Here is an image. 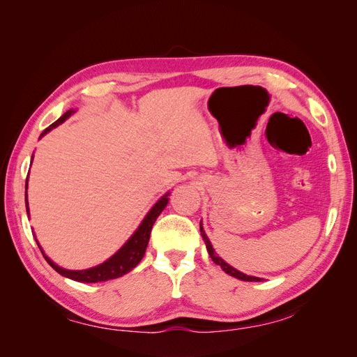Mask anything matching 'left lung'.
Listing matches in <instances>:
<instances>
[{
	"instance_id": "left-lung-1",
	"label": "left lung",
	"mask_w": 357,
	"mask_h": 357,
	"mask_svg": "<svg viewBox=\"0 0 357 357\" xmlns=\"http://www.w3.org/2000/svg\"><path fill=\"white\" fill-rule=\"evenodd\" d=\"M199 229H201V235H202V240H204V243H205V247H207V252H208L210 257L213 259V262H214L215 265H219L226 274L231 275V277L238 278V280H243V282H262V278L253 277V275H247V274L238 271V269H235L234 266H231L228 262H225L223 259H222L218 253L214 252V248H213V245H211V241L208 240L207 234H205V231H204V228H202V222L199 223Z\"/></svg>"
}]
</instances>
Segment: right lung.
<instances>
[{
	"label": "right lung",
	"instance_id": "1",
	"mask_svg": "<svg viewBox=\"0 0 357 357\" xmlns=\"http://www.w3.org/2000/svg\"><path fill=\"white\" fill-rule=\"evenodd\" d=\"M75 110H68L67 113H63L55 123H52L49 128H46L45 131L41 132L40 138L45 137L47 132H50L53 128L59 126L62 122H66L67 119L74 114ZM34 159V155L31 158V162ZM25 190H28V177H26V185H25ZM168 195L169 192H167L164 197H160V199H158V202L153 205L152 208L149 210V213L146 214V218L143 219V222L139 223V226L137 228V231L129 236V240L119 248V250L112 256L107 259L105 262L88 268V269H66V268H61L59 265H56L55 262L52 261V259L43 252V248L37 241L40 250L45 256V259L47 261V264L55 269L56 273H59L61 275L67 277L74 280V282H80V283H100V282H107V280H113L117 277H122L126 273L132 271V269L139 264L142 261L144 253H146V248L150 240V232H152L153 225L156 222V219L159 218V214L164 211V208L167 207L168 204ZM25 204H26V214H29V207H28V193L25 192Z\"/></svg>",
	"mask_w": 357,
	"mask_h": 357
}]
</instances>
